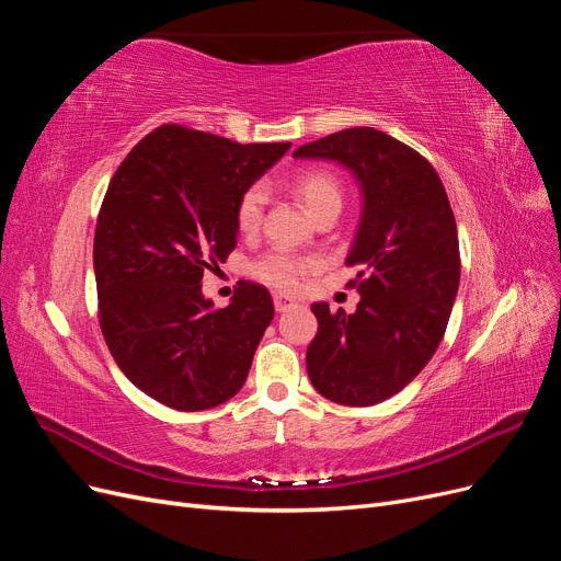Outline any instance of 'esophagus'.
Wrapping results in <instances>:
<instances>
[{
	"instance_id": "34e87169",
	"label": "esophagus",
	"mask_w": 561,
	"mask_h": 561,
	"mask_svg": "<svg viewBox=\"0 0 561 561\" xmlns=\"http://www.w3.org/2000/svg\"><path fill=\"white\" fill-rule=\"evenodd\" d=\"M274 307H276L278 313H285L287 309L295 307V301H293L290 297H285V295H276V297H274Z\"/></svg>"
}]
</instances>
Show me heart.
I'll return each mask as SVG.
<instances>
[{
	"label": "heart",
	"mask_w": 561,
	"mask_h": 561,
	"mask_svg": "<svg viewBox=\"0 0 561 561\" xmlns=\"http://www.w3.org/2000/svg\"><path fill=\"white\" fill-rule=\"evenodd\" d=\"M295 192L311 215L322 206L336 203L342 206V190H339L336 180L325 171H304L295 180ZM264 215V190L262 186H250L241 196L239 208H236V227L241 233H254L262 225ZM316 266L313 260H301L287 252H271L252 266V274L262 278L264 283L278 287V290L293 293L307 278L309 271Z\"/></svg>",
	"instance_id": "1"
}]
</instances>
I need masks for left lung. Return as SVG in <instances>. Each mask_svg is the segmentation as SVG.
I'll use <instances>...</instances> for the list:
<instances>
[{
    "label": "left lung",
    "instance_id": "obj_1",
    "mask_svg": "<svg viewBox=\"0 0 561 561\" xmlns=\"http://www.w3.org/2000/svg\"><path fill=\"white\" fill-rule=\"evenodd\" d=\"M295 159L339 163L363 208L346 264H358L353 313L318 301L307 369L322 398L348 407L388 400L443 342L461 280L458 233L445 186L414 149L377 128H346L301 145Z\"/></svg>",
    "mask_w": 561,
    "mask_h": 561
}]
</instances>
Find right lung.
Here are the masks:
<instances>
[{
    "instance_id": "1",
    "label": "right lung",
    "mask_w": 561,
    "mask_h": 561,
    "mask_svg": "<svg viewBox=\"0 0 561 561\" xmlns=\"http://www.w3.org/2000/svg\"><path fill=\"white\" fill-rule=\"evenodd\" d=\"M287 149L168 124L110 182L93 241L100 330L130 383L165 407L210 410L248 379L274 299L243 280L215 309L201 280L236 248L241 196Z\"/></svg>"
}]
</instances>
